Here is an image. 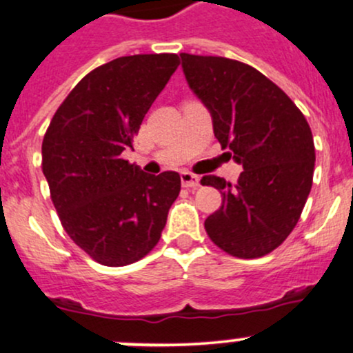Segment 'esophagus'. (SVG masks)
<instances>
[{"instance_id": "34e87169", "label": "esophagus", "mask_w": 353, "mask_h": 353, "mask_svg": "<svg viewBox=\"0 0 353 353\" xmlns=\"http://www.w3.org/2000/svg\"><path fill=\"white\" fill-rule=\"evenodd\" d=\"M181 183H183V188H197L199 185V177L196 174L184 170V172H181Z\"/></svg>"}]
</instances>
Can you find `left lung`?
<instances>
[{
  "mask_svg": "<svg viewBox=\"0 0 353 353\" xmlns=\"http://www.w3.org/2000/svg\"><path fill=\"white\" fill-rule=\"evenodd\" d=\"M181 58L189 87L211 112L216 139L243 165L236 184L201 179L223 196L204 221L206 233L231 256H265L296 226L312 189L315 145L307 119L278 85L243 61Z\"/></svg>",
  "mask_w": 353,
  "mask_h": 353,
  "instance_id": "8db88e82",
  "label": "left lung"
}]
</instances>
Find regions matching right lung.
Listing matches in <instances>:
<instances>
[{
	"instance_id": "obj_1",
	"label": "right lung",
	"mask_w": 353,
	"mask_h": 353,
	"mask_svg": "<svg viewBox=\"0 0 353 353\" xmlns=\"http://www.w3.org/2000/svg\"><path fill=\"white\" fill-rule=\"evenodd\" d=\"M179 63L176 53H154L100 65L75 85L45 132L41 169L61 226L103 266L149 254L179 196L177 172L150 176L122 159Z\"/></svg>"
}]
</instances>
